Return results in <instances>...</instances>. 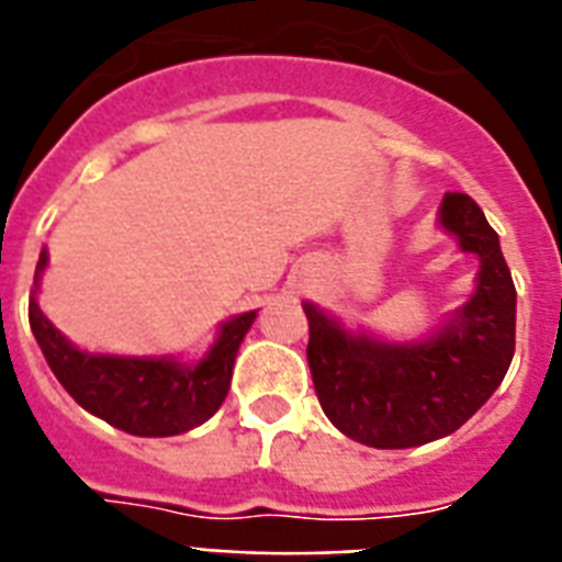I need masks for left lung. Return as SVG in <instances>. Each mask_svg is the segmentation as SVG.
<instances>
[{"label":"left lung","mask_w":562,"mask_h":562,"mask_svg":"<svg viewBox=\"0 0 562 562\" xmlns=\"http://www.w3.org/2000/svg\"><path fill=\"white\" fill-rule=\"evenodd\" d=\"M440 224L479 254V289L458 321L423 344L352 335L306 303L308 368L338 431L373 449H411L452 435L505 379L516 350V289L496 229L470 194L449 192Z\"/></svg>","instance_id":"obj_1"}]
</instances>
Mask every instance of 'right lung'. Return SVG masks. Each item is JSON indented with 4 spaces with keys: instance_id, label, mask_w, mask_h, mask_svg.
<instances>
[{
    "instance_id": "1",
    "label": "right lung",
    "mask_w": 562,
    "mask_h": 562,
    "mask_svg": "<svg viewBox=\"0 0 562 562\" xmlns=\"http://www.w3.org/2000/svg\"><path fill=\"white\" fill-rule=\"evenodd\" d=\"M43 268L46 250L40 254L34 285ZM254 317L256 312H245L227 321L206 359L187 368L171 359H122L75 350L48 324L37 300H29L31 333L66 393L110 426L139 437L183 435L206 423L221 408L233 379L238 344L254 324Z\"/></svg>"
}]
</instances>
